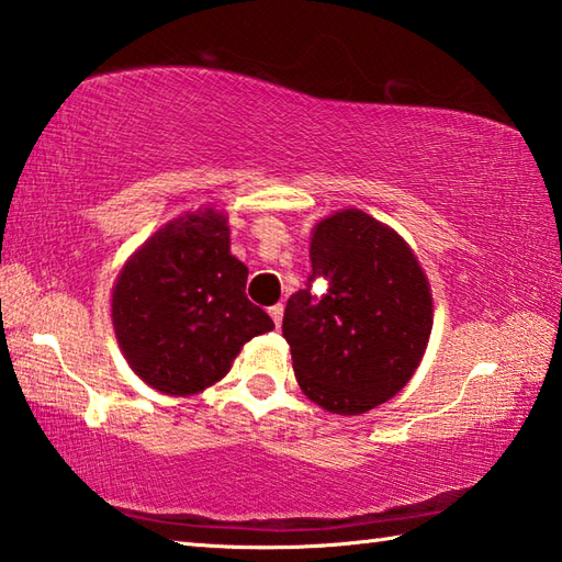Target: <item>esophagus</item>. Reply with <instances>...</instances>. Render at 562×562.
Returning <instances> with one entry per match:
<instances>
[{
  "label": "esophagus",
  "instance_id": "1",
  "mask_svg": "<svg viewBox=\"0 0 562 562\" xmlns=\"http://www.w3.org/2000/svg\"><path fill=\"white\" fill-rule=\"evenodd\" d=\"M269 315H271V321H273V325H277V327H281V321H283V305H281V303H277V305H271V308H269Z\"/></svg>",
  "mask_w": 562,
  "mask_h": 562
}]
</instances>
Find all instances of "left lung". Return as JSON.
<instances>
[{
    "instance_id": "8db88e82",
    "label": "left lung",
    "mask_w": 562,
    "mask_h": 562,
    "mask_svg": "<svg viewBox=\"0 0 562 562\" xmlns=\"http://www.w3.org/2000/svg\"><path fill=\"white\" fill-rule=\"evenodd\" d=\"M311 263L308 283L283 313L293 372L317 406L357 416L416 372L432 327L428 281L406 241L362 210L315 227Z\"/></svg>"
}]
</instances>
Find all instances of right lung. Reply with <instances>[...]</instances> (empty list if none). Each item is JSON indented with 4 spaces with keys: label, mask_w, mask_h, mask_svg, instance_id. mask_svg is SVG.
I'll list each match as a JSON object with an SVG mask.
<instances>
[{
    "label": "right lung",
    "mask_w": 562,
    "mask_h": 562,
    "mask_svg": "<svg viewBox=\"0 0 562 562\" xmlns=\"http://www.w3.org/2000/svg\"><path fill=\"white\" fill-rule=\"evenodd\" d=\"M247 267L229 254V227L207 207L168 222L126 261L112 293L124 357L146 384L190 396L229 372L273 321L247 299Z\"/></svg>",
    "instance_id": "right-lung-1"
}]
</instances>
